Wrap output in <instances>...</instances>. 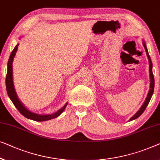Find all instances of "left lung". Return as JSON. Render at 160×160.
Wrapping results in <instances>:
<instances>
[{"instance_id":"1","label":"left lung","mask_w":160,"mask_h":160,"mask_svg":"<svg viewBox=\"0 0 160 160\" xmlns=\"http://www.w3.org/2000/svg\"><path fill=\"white\" fill-rule=\"evenodd\" d=\"M143 47H144V49L146 50V52H147V57H148V58H149V73H150L149 76H150V79H151V83H150V89L149 91V94H148L147 99H146V100L144 102V103L143 104V105L142 106V108H140V110H138V112H136V114L134 115L130 119V121H131V120H134V119H136L137 118L139 117L140 115L143 112V111H144L145 109L147 108L148 104H149L150 99H151V98H152V94H153L154 89V78L153 72H152V60H151V58H150L149 55V52H148L147 48V46H146V44H145L144 42H143Z\"/></svg>"}]
</instances>
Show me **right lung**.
Returning a JSON list of instances; mask_svg holds the SVG:
<instances>
[{"label":"right lung","instance_id":"add662e5","mask_svg":"<svg viewBox=\"0 0 160 160\" xmlns=\"http://www.w3.org/2000/svg\"><path fill=\"white\" fill-rule=\"evenodd\" d=\"M18 45H16L14 49L13 50V51L11 52L10 57H9L8 61V66H7V74L6 77V91L7 93H8V95L9 98L11 99V100L12 101V102L16 108H17V110H18L21 114L24 115L25 118H27L35 120V121H45V120H49L53 118H55L58 117L61 114L62 112H63L65 108L68 105V103H66L63 108H62L61 110H59L58 112L53 113L51 115H38L35 114V113H33L30 112L26 108H24V106L22 105V102L18 100V97L17 96V94H16V92L14 90V87H13V77H12V62L13 57L15 56L16 52H17V48H18Z\"/></svg>","mask_w":160,"mask_h":160}]
</instances>
